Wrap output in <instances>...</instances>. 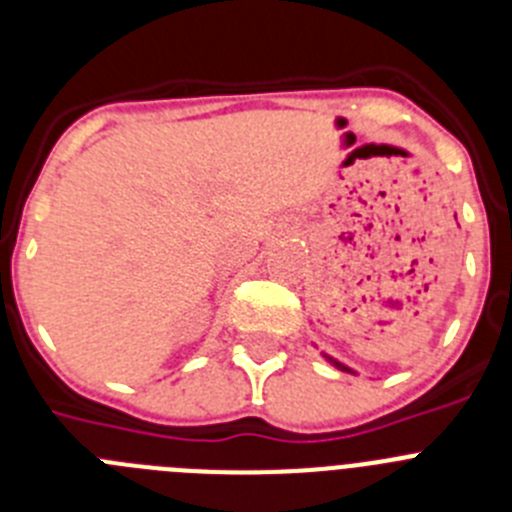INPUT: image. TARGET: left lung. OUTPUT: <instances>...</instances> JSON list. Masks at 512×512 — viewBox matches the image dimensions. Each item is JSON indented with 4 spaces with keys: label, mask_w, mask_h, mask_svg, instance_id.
I'll return each mask as SVG.
<instances>
[{
    "label": "left lung",
    "mask_w": 512,
    "mask_h": 512,
    "mask_svg": "<svg viewBox=\"0 0 512 512\" xmlns=\"http://www.w3.org/2000/svg\"><path fill=\"white\" fill-rule=\"evenodd\" d=\"M320 354H323V359H325V361H328V364H333V366H336L338 372H346V374H356V372H354V369H351V366H346V364H343V361L333 359V356H330V354H325V351H320Z\"/></svg>",
    "instance_id": "left-lung-1"
}]
</instances>
